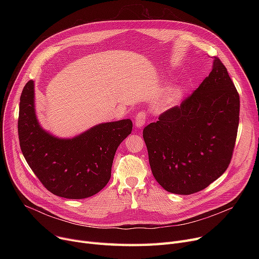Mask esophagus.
I'll return each instance as SVG.
<instances>
[{"instance_id":"esophagus-1","label":"esophagus","mask_w":259,"mask_h":259,"mask_svg":"<svg viewBox=\"0 0 259 259\" xmlns=\"http://www.w3.org/2000/svg\"><path fill=\"white\" fill-rule=\"evenodd\" d=\"M146 119H147L146 113L143 112V111L139 112L137 115H135V120H134L135 127H137V128H142L145 125Z\"/></svg>"}]
</instances>
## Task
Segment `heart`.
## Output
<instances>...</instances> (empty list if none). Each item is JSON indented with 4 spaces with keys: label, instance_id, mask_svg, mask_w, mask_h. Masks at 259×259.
I'll list each match as a JSON object with an SVG mask.
<instances>
[{
    "label": "heart",
    "instance_id": "1",
    "mask_svg": "<svg viewBox=\"0 0 259 259\" xmlns=\"http://www.w3.org/2000/svg\"><path fill=\"white\" fill-rule=\"evenodd\" d=\"M180 93H181V88H175L173 90V97L172 98H176Z\"/></svg>",
    "mask_w": 259,
    "mask_h": 259
}]
</instances>
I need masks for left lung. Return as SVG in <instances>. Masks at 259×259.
Segmentation results:
<instances>
[{
	"label": "left lung",
	"mask_w": 259,
	"mask_h": 259,
	"mask_svg": "<svg viewBox=\"0 0 259 259\" xmlns=\"http://www.w3.org/2000/svg\"><path fill=\"white\" fill-rule=\"evenodd\" d=\"M238 122V92L227 68L214 58L199 87L143 131L157 183L181 195L207 188L230 164Z\"/></svg>",
	"instance_id": "8db88e82"
}]
</instances>
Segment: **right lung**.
Wrapping results in <instances>:
<instances>
[{
	"label": "right lung",
	"mask_w": 259,
	"mask_h": 259,
	"mask_svg": "<svg viewBox=\"0 0 259 259\" xmlns=\"http://www.w3.org/2000/svg\"><path fill=\"white\" fill-rule=\"evenodd\" d=\"M18 131L27 164L48 191L81 199L108 184L116 149L131 133L132 121L103 122L72 139L54 137L36 118L34 81L29 80L21 94Z\"/></svg>",
	"instance_id": "1"
}]
</instances>
